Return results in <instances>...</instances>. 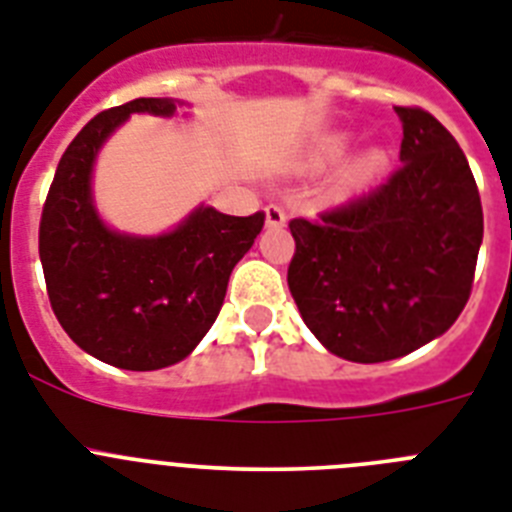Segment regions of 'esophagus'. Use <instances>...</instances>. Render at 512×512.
<instances>
[{
	"instance_id": "esophagus-1",
	"label": "esophagus",
	"mask_w": 512,
	"mask_h": 512,
	"mask_svg": "<svg viewBox=\"0 0 512 512\" xmlns=\"http://www.w3.org/2000/svg\"><path fill=\"white\" fill-rule=\"evenodd\" d=\"M265 223H268V226H283V223H286V213H283L281 205H265Z\"/></svg>"
}]
</instances>
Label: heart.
Segmentation results:
<instances>
[{"label":"heart","instance_id":"b5f03b06","mask_svg":"<svg viewBox=\"0 0 512 512\" xmlns=\"http://www.w3.org/2000/svg\"><path fill=\"white\" fill-rule=\"evenodd\" d=\"M349 145V137H333L325 148H322V158L325 161H336L338 156H343V150ZM385 163V156L380 150H367V153H359L351 161L343 163L341 174H338V190L341 192H356L362 190L364 184L372 179V176L380 171V166Z\"/></svg>","mask_w":512,"mask_h":512}]
</instances>
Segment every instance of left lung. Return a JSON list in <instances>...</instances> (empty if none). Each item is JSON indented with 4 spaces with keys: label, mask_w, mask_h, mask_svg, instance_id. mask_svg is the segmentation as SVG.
Returning <instances> with one entry per match:
<instances>
[{
    "label": "left lung",
    "mask_w": 512,
    "mask_h": 512,
    "mask_svg": "<svg viewBox=\"0 0 512 512\" xmlns=\"http://www.w3.org/2000/svg\"><path fill=\"white\" fill-rule=\"evenodd\" d=\"M401 166L315 218H291L289 289L317 341L349 362L398 359L458 320L474 286L484 213L440 122L398 106Z\"/></svg>",
    "instance_id": "left-lung-1"
}]
</instances>
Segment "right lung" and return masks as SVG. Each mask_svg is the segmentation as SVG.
Listing matches in <instances>:
<instances>
[{"label":"right lung","mask_w":512,"mask_h":512,"mask_svg":"<svg viewBox=\"0 0 512 512\" xmlns=\"http://www.w3.org/2000/svg\"><path fill=\"white\" fill-rule=\"evenodd\" d=\"M169 98H135L90 119L67 145L46 195L38 255L64 333L101 362L132 372L182 362L216 322L234 265L263 231L265 213L197 208L171 234L109 231L90 200L98 148L135 111L174 114Z\"/></svg>","instance_id":"obj_1"}]
</instances>
